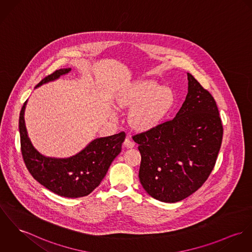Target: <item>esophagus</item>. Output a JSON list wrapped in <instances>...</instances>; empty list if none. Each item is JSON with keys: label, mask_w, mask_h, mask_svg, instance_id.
<instances>
[{"label": "esophagus", "mask_w": 252, "mask_h": 252, "mask_svg": "<svg viewBox=\"0 0 252 252\" xmlns=\"http://www.w3.org/2000/svg\"><path fill=\"white\" fill-rule=\"evenodd\" d=\"M124 145H125L127 148H133L134 145H135V143H134V141H133L130 137H127L125 138V140H124Z\"/></svg>", "instance_id": "34e87169"}]
</instances>
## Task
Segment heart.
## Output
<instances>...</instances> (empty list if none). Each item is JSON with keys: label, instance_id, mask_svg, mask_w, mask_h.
I'll return each instance as SVG.
<instances>
[{"label": "heart", "instance_id": "b5f03b06", "mask_svg": "<svg viewBox=\"0 0 252 252\" xmlns=\"http://www.w3.org/2000/svg\"><path fill=\"white\" fill-rule=\"evenodd\" d=\"M171 89L152 81H138L120 92L116 98L119 109H132L130 124L137 130H149L164 119L174 105Z\"/></svg>", "mask_w": 252, "mask_h": 252}]
</instances>
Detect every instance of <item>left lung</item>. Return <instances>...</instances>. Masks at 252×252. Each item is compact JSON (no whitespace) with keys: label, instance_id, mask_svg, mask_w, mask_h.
<instances>
[{"label":"left lung","instance_id":"left-lung-1","mask_svg":"<svg viewBox=\"0 0 252 252\" xmlns=\"http://www.w3.org/2000/svg\"><path fill=\"white\" fill-rule=\"evenodd\" d=\"M188 81L176 116L133 137L141 155L140 184L149 195L166 203L183 200L205 183L222 141L214 97L189 73Z\"/></svg>","mask_w":252,"mask_h":252}]
</instances>
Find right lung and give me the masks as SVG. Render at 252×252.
Instances as JSON below:
<instances>
[{
	"label": "right lung",
	"instance_id": "obj_1",
	"mask_svg": "<svg viewBox=\"0 0 252 252\" xmlns=\"http://www.w3.org/2000/svg\"><path fill=\"white\" fill-rule=\"evenodd\" d=\"M70 71L71 68L59 69L45 77L35 88L55 81ZM26 105L27 101L20 112L19 132L22 156L30 173L58 195L69 198L89 195L100 185L111 163L121 152L125 133L95 138L86 148L69 158L46 157L34 148L28 136L24 118Z\"/></svg>",
	"mask_w": 252,
	"mask_h": 252
}]
</instances>
